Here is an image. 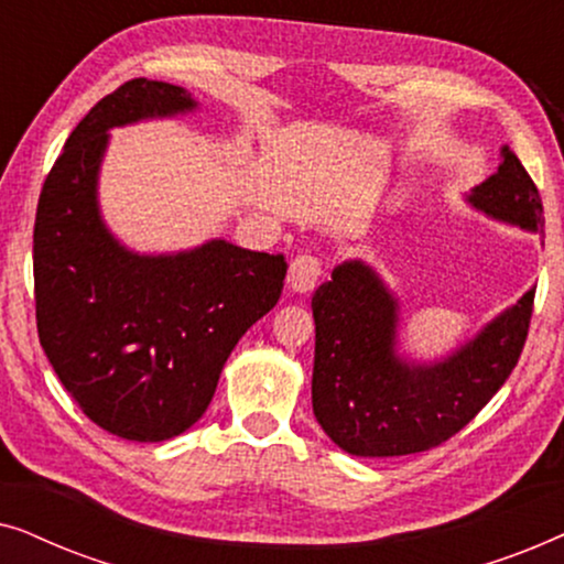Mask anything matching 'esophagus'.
Wrapping results in <instances>:
<instances>
[{
    "mask_svg": "<svg viewBox=\"0 0 564 564\" xmlns=\"http://www.w3.org/2000/svg\"><path fill=\"white\" fill-rule=\"evenodd\" d=\"M323 274V267L321 261L315 257H297L295 261L290 264V272H288V284L292 292H297V295H305V292H311L315 284H318Z\"/></svg>",
    "mask_w": 564,
    "mask_h": 564,
    "instance_id": "1",
    "label": "esophagus"
}]
</instances>
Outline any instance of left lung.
Segmentation results:
<instances>
[{"label": "left lung", "instance_id": "left-lung-1", "mask_svg": "<svg viewBox=\"0 0 564 564\" xmlns=\"http://www.w3.org/2000/svg\"><path fill=\"white\" fill-rule=\"evenodd\" d=\"M485 218L544 236L539 189L516 153L465 195ZM536 288L442 357L403 349V303L365 259H346L313 295V413L354 457L426 452L465 429L503 388L521 357Z\"/></svg>", "mask_w": 564, "mask_h": 564}]
</instances>
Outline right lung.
Segmentation results:
<instances>
[{"label": "right lung", "mask_w": 564, "mask_h": 564, "mask_svg": "<svg viewBox=\"0 0 564 564\" xmlns=\"http://www.w3.org/2000/svg\"><path fill=\"white\" fill-rule=\"evenodd\" d=\"M197 110L184 87L126 82L74 128L37 199L41 346L82 411L128 442H166L203 419L238 338L276 305L288 274L282 257L226 238L143 253L107 226L110 130Z\"/></svg>", "instance_id": "right-lung-1"}]
</instances>
